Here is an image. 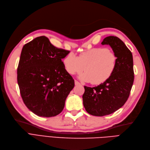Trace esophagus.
<instances>
[{
  "mask_svg": "<svg viewBox=\"0 0 150 150\" xmlns=\"http://www.w3.org/2000/svg\"><path fill=\"white\" fill-rule=\"evenodd\" d=\"M80 84H81V83H80L79 82H78V81H76V80H75V85H76V86L80 85Z\"/></svg>",
  "mask_w": 150,
  "mask_h": 150,
  "instance_id": "1",
  "label": "esophagus"
}]
</instances>
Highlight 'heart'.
<instances>
[{
	"instance_id": "heart-1",
	"label": "heart",
	"mask_w": 150,
	"mask_h": 150,
	"mask_svg": "<svg viewBox=\"0 0 150 150\" xmlns=\"http://www.w3.org/2000/svg\"><path fill=\"white\" fill-rule=\"evenodd\" d=\"M117 57L107 47L93 48L81 53L78 57L69 53L63 60L65 69L70 74H78L84 69L79 79L93 84H100L110 78L117 65Z\"/></svg>"
}]
</instances>
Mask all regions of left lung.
Segmentation results:
<instances>
[{"label": "left lung", "instance_id": "1", "mask_svg": "<svg viewBox=\"0 0 150 150\" xmlns=\"http://www.w3.org/2000/svg\"><path fill=\"white\" fill-rule=\"evenodd\" d=\"M110 45L117 57L114 73L106 82L93 88L84 86L83 105L89 114L103 116L119 110L128 100L134 81L132 53L116 36H108L101 42Z\"/></svg>", "mask_w": 150, "mask_h": 150}]
</instances>
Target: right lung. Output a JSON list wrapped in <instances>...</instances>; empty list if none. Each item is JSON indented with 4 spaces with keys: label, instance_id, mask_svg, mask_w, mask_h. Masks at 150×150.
<instances>
[{
    "label": "right lung",
    "instance_id": "obj_1",
    "mask_svg": "<svg viewBox=\"0 0 150 150\" xmlns=\"http://www.w3.org/2000/svg\"><path fill=\"white\" fill-rule=\"evenodd\" d=\"M69 51L57 48L40 36L25 44L17 67V83L25 106L35 115L52 117L64 109L74 80L62 59Z\"/></svg>",
    "mask_w": 150,
    "mask_h": 150
}]
</instances>
